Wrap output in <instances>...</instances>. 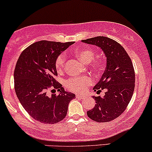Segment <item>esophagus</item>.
Returning a JSON list of instances; mask_svg holds the SVG:
<instances>
[{
	"instance_id": "34e87169",
	"label": "esophagus",
	"mask_w": 152,
	"mask_h": 152,
	"mask_svg": "<svg viewBox=\"0 0 152 152\" xmlns=\"http://www.w3.org/2000/svg\"><path fill=\"white\" fill-rule=\"evenodd\" d=\"M76 97H77V98H79L80 99H84V98H85L83 95H76Z\"/></svg>"
}]
</instances>
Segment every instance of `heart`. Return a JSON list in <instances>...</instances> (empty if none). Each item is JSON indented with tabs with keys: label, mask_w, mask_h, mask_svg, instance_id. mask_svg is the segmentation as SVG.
<instances>
[{
	"label": "heart",
	"mask_w": 152,
	"mask_h": 152,
	"mask_svg": "<svg viewBox=\"0 0 152 152\" xmlns=\"http://www.w3.org/2000/svg\"><path fill=\"white\" fill-rule=\"evenodd\" d=\"M74 54L78 59L83 62L88 64L93 60L96 53L93 49L85 47V48L78 49L74 51ZM66 58L64 54H59L56 58L55 68L58 73H62L64 68ZM104 64L101 60H95L92 63L91 67L95 70L100 71L103 68ZM93 83V80L90 76L72 77L64 82V86L67 90L74 93H83L86 90L87 87L90 86Z\"/></svg>",
	"instance_id": "b5f03b06"
}]
</instances>
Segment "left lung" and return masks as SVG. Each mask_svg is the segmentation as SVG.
<instances>
[{"label": "left lung", "instance_id": "obj_1", "mask_svg": "<svg viewBox=\"0 0 152 152\" xmlns=\"http://www.w3.org/2000/svg\"><path fill=\"white\" fill-rule=\"evenodd\" d=\"M84 43L100 47L107 59L105 70L95 85V91L105 89V95L93 96L95 107L87 112L96 122H109L124 113L127 108L135 87V72L131 58L124 47L106 37H96L82 40Z\"/></svg>", "mask_w": 152, "mask_h": 152}]
</instances>
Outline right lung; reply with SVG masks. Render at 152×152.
Segmentation results:
<instances>
[{
	"label": "right lung",
	"instance_id": "add662e5",
	"mask_svg": "<svg viewBox=\"0 0 152 152\" xmlns=\"http://www.w3.org/2000/svg\"><path fill=\"white\" fill-rule=\"evenodd\" d=\"M73 43L39 41L28 46L18 57L13 75L15 91L23 108L37 121L47 124L61 121L75 97L64 91L55 80L56 58ZM55 89L58 95L53 92ZM49 89L53 93L51 96Z\"/></svg>",
	"mask_w": 152,
	"mask_h": 152
}]
</instances>
